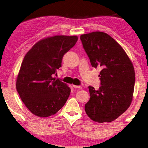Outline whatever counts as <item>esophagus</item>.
I'll return each instance as SVG.
<instances>
[{
    "label": "esophagus",
    "instance_id": "34e87169",
    "mask_svg": "<svg viewBox=\"0 0 148 148\" xmlns=\"http://www.w3.org/2000/svg\"><path fill=\"white\" fill-rule=\"evenodd\" d=\"M73 87H74L75 88H79V89H80V90H81V89H82V86H80L73 85Z\"/></svg>",
    "mask_w": 148,
    "mask_h": 148
}]
</instances>
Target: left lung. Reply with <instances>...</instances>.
Segmentation results:
<instances>
[{
  "label": "left lung",
  "mask_w": 148,
  "mask_h": 148,
  "mask_svg": "<svg viewBox=\"0 0 148 148\" xmlns=\"http://www.w3.org/2000/svg\"><path fill=\"white\" fill-rule=\"evenodd\" d=\"M80 40L92 67L102 69L99 90L88 87L90 99L85 104L86 113L95 122H112L132 103L135 82L133 65L121 46L107 33L83 34Z\"/></svg>",
  "instance_id": "1"
}]
</instances>
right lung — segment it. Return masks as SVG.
<instances>
[{
  "instance_id": "obj_1",
  "label": "right lung",
  "mask_w": 148,
  "mask_h": 148,
  "mask_svg": "<svg viewBox=\"0 0 148 148\" xmlns=\"http://www.w3.org/2000/svg\"><path fill=\"white\" fill-rule=\"evenodd\" d=\"M77 40V36L47 37L37 42L25 55L16 88L22 101L33 115L48 117L64 106L71 89L52 76L61 67L64 55Z\"/></svg>"
}]
</instances>
